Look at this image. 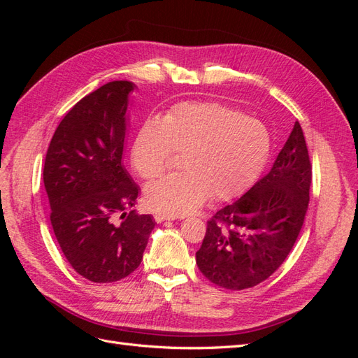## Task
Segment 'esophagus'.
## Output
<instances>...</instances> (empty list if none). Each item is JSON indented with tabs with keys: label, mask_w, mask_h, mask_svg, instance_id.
<instances>
[{
	"label": "esophagus",
	"mask_w": 358,
	"mask_h": 358,
	"mask_svg": "<svg viewBox=\"0 0 358 358\" xmlns=\"http://www.w3.org/2000/svg\"><path fill=\"white\" fill-rule=\"evenodd\" d=\"M155 221L159 224V222H164V221H173L175 218H173V216H170V215H166V213H155Z\"/></svg>",
	"instance_id": "1"
}]
</instances>
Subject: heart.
I'll return each instance as SVG.
<instances>
[{"mask_svg": "<svg viewBox=\"0 0 358 358\" xmlns=\"http://www.w3.org/2000/svg\"><path fill=\"white\" fill-rule=\"evenodd\" d=\"M268 129L252 116L218 101H187L137 129L131 164L154 180L180 155L182 171L150 183L146 203L154 210L183 215L203 201L239 196L262 173L270 154Z\"/></svg>", "mask_w": 358, "mask_h": 358, "instance_id": "b5f03b06", "label": "heart"}]
</instances>
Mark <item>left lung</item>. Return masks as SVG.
<instances>
[{
    "mask_svg": "<svg viewBox=\"0 0 358 358\" xmlns=\"http://www.w3.org/2000/svg\"><path fill=\"white\" fill-rule=\"evenodd\" d=\"M312 166L299 122L264 178L208 222L197 251L200 272L215 285L245 289L285 262L305 221Z\"/></svg>",
    "mask_w": 358,
    "mask_h": 358,
    "instance_id": "1",
    "label": "left lung"
}]
</instances>
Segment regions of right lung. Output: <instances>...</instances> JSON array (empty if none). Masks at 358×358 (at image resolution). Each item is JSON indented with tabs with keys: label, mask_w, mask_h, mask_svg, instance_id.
Here are the masks:
<instances>
[{
	"label": "right lung",
	"mask_w": 358,
	"mask_h": 358,
	"mask_svg": "<svg viewBox=\"0 0 358 358\" xmlns=\"http://www.w3.org/2000/svg\"><path fill=\"white\" fill-rule=\"evenodd\" d=\"M134 88L133 82H109L74 104L50 140L43 169L61 251L92 282H116L133 273L155 227L150 215L127 213L138 197L122 162Z\"/></svg>",
	"instance_id": "1"
}]
</instances>
